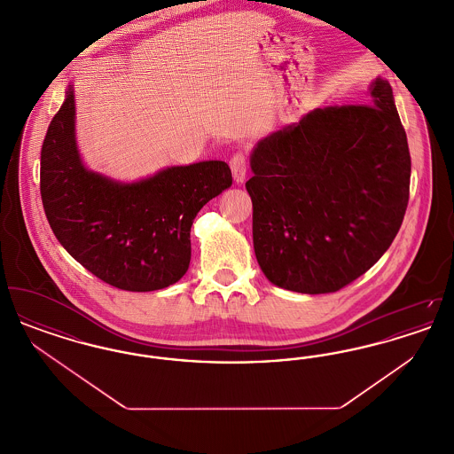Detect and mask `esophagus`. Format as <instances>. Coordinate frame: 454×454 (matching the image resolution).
Here are the masks:
<instances>
[{
  "label": "esophagus",
  "mask_w": 454,
  "mask_h": 454,
  "mask_svg": "<svg viewBox=\"0 0 454 454\" xmlns=\"http://www.w3.org/2000/svg\"><path fill=\"white\" fill-rule=\"evenodd\" d=\"M230 167H231V172H233V178L237 180L238 184L243 182L245 176H247V156H245V153H235L230 160Z\"/></svg>",
  "instance_id": "esophagus-1"
}]
</instances>
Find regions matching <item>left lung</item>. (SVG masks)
<instances>
[{
    "instance_id": "8db88e82",
    "label": "left lung",
    "mask_w": 454,
    "mask_h": 454,
    "mask_svg": "<svg viewBox=\"0 0 454 454\" xmlns=\"http://www.w3.org/2000/svg\"><path fill=\"white\" fill-rule=\"evenodd\" d=\"M371 104L315 108L260 139L247 191L254 250L276 286L335 293L388 250L407 211L411 152L388 82Z\"/></svg>"
}]
</instances>
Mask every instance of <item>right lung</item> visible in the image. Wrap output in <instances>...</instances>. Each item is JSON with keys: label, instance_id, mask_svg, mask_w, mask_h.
I'll return each mask as SVG.
<instances>
[{"label": "right lung", "instance_id": "1", "mask_svg": "<svg viewBox=\"0 0 454 454\" xmlns=\"http://www.w3.org/2000/svg\"><path fill=\"white\" fill-rule=\"evenodd\" d=\"M231 182L224 161L172 167L130 185L88 172L74 143L73 90L41 150V195L54 235L93 276L134 293L168 287L187 272L195 216Z\"/></svg>", "mask_w": 454, "mask_h": 454}]
</instances>
